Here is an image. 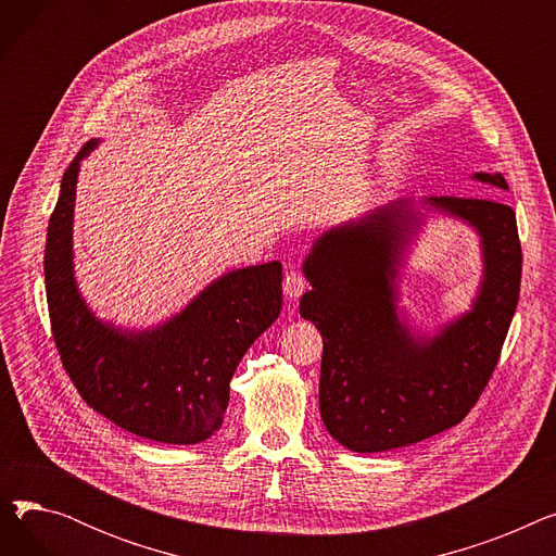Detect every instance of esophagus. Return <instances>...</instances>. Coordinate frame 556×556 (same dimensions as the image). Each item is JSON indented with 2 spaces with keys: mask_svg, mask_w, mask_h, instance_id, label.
<instances>
[{
  "mask_svg": "<svg viewBox=\"0 0 556 556\" xmlns=\"http://www.w3.org/2000/svg\"><path fill=\"white\" fill-rule=\"evenodd\" d=\"M306 288H308V281H306V277L300 270H290L286 275V279H283V293L290 300H298Z\"/></svg>",
  "mask_w": 556,
  "mask_h": 556,
  "instance_id": "esophagus-1",
  "label": "esophagus"
}]
</instances>
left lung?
I'll use <instances>...</instances> for the list:
<instances>
[{"label": "left lung", "mask_w": 556, "mask_h": 556, "mask_svg": "<svg viewBox=\"0 0 556 556\" xmlns=\"http://www.w3.org/2000/svg\"><path fill=\"white\" fill-rule=\"evenodd\" d=\"M476 178L509 189L501 173ZM428 204L471 223L484 252L473 311L440 336L415 338L396 317V266L417 223L407 200L327 231L304 261L313 290L302 298L300 313L325 342L319 413L349 451H392L457 426L501 361L520 295L516 214L493 198L440 195Z\"/></svg>", "instance_id": "obj_1"}]
</instances>
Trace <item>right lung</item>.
<instances>
[{
    "label": "right lung",
    "mask_w": 556,
    "mask_h": 556,
    "mask_svg": "<svg viewBox=\"0 0 556 556\" xmlns=\"http://www.w3.org/2000/svg\"><path fill=\"white\" fill-rule=\"evenodd\" d=\"M94 146L87 141L67 166L47 229L45 286L55 349L99 415L143 440L198 444L223 424L237 365L281 311V263L220 277L153 331L103 325L87 311L72 273L78 162Z\"/></svg>",
    "instance_id": "right-lung-1"
}]
</instances>
